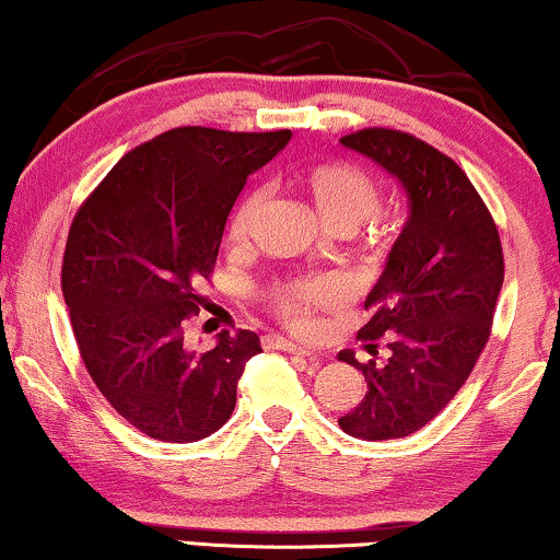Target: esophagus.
I'll return each mask as SVG.
<instances>
[{"label":"esophagus","instance_id":"34e87169","mask_svg":"<svg viewBox=\"0 0 560 560\" xmlns=\"http://www.w3.org/2000/svg\"><path fill=\"white\" fill-rule=\"evenodd\" d=\"M267 342H270L272 347H278V350H285V352H290V354H306V358H314V350H311V347H306V345H298V342H293V339H285V337H270V339H267Z\"/></svg>","mask_w":560,"mask_h":560}]
</instances>
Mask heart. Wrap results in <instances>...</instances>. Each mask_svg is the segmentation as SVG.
I'll list each match as a JSON object with an SVG mask.
<instances>
[{
  "mask_svg": "<svg viewBox=\"0 0 560 560\" xmlns=\"http://www.w3.org/2000/svg\"><path fill=\"white\" fill-rule=\"evenodd\" d=\"M298 185L308 195L322 221L331 231L350 234L377 208V187L360 166L347 162H318L298 172ZM262 192H246L231 215V242H244L249 236L252 221L257 215ZM339 298V288L329 280H301L288 285L275 301L278 314L295 329H308L311 314L316 308L331 306Z\"/></svg>",
  "mask_w": 560,
  "mask_h": 560,
  "instance_id": "heart-1",
  "label": "heart"
}]
</instances>
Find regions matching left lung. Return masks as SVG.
Wrapping results in <instances>:
<instances>
[{
	"mask_svg": "<svg viewBox=\"0 0 560 560\" xmlns=\"http://www.w3.org/2000/svg\"><path fill=\"white\" fill-rule=\"evenodd\" d=\"M342 147L401 183L409 218L365 298L370 316L358 331L368 352L383 345L386 358L358 362L354 352H339L368 383L339 427L373 442L409 438L453 401L489 342L504 282L502 242L466 172L430 143L365 128L345 136Z\"/></svg>",
	"mask_w": 560,
	"mask_h": 560,
	"instance_id": "8db88e82",
	"label": "left lung"
}]
</instances>
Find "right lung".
<instances>
[{"mask_svg": "<svg viewBox=\"0 0 560 560\" xmlns=\"http://www.w3.org/2000/svg\"><path fill=\"white\" fill-rule=\"evenodd\" d=\"M288 141L290 130H166L128 151L71 221L61 290L84 368L149 438L198 442L221 430L246 360L262 352L246 329L195 352L185 326L206 308L202 280L246 177Z\"/></svg>", "mask_w": 560, "mask_h": 560, "instance_id": "add662e5", "label": "right lung"}]
</instances>
